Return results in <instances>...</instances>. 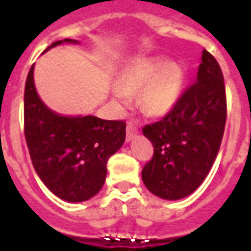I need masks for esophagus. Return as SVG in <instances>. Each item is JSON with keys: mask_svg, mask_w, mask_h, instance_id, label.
<instances>
[{"mask_svg": "<svg viewBox=\"0 0 251 251\" xmlns=\"http://www.w3.org/2000/svg\"><path fill=\"white\" fill-rule=\"evenodd\" d=\"M137 134H138V126H137L136 122H133V121L127 122V127H126V141H131Z\"/></svg>", "mask_w": 251, "mask_h": 251, "instance_id": "1", "label": "esophagus"}]
</instances>
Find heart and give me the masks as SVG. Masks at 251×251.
<instances>
[{
	"label": "heart",
	"instance_id": "1",
	"mask_svg": "<svg viewBox=\"0 0 251 251\" xmlns=\"http://www.w3.org/2000/svg\"><path fill=\"white\" fill-rule=\"evenodd\" d=\"M115 98L140 93V106L151 117H164L177 106L183 87L184 72L177 63H167L158 57H144L131 63L121 72Z\"/></svg>",
	"mask_w": 251,
	"mask_h": 251
}]
</instances>
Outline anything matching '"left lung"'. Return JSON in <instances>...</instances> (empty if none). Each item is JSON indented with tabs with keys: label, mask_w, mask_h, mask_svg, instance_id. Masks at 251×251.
<instances>
[{
	"label": "left lung",
	"mask_w": 251,
	"mask_h": 251,
	"mask_svg": "<svg viewBox=\"0 0 251 251\" xmlns=\"http://www.w3.org/2000/svg\"><path fill=\"white\" fill-rule=\"evenodd\" d=\"M225 125V79L215 57L203 50L196 83L169 114L142 129L154 148L152 160L142 169L145 187L165 200L189 196L215 161Z\"/></svg>",
	"instance_id": "obj_1"
}]
</instances>
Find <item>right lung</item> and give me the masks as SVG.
<instances>
[{"instance_id": "obj_1", "label": "right lung", "mask_w": 251, "mask_h": 251, "mask_svg": "<svg viewBox=\"0 0 251 251\" xmlns=\"http://www.w3.org/2000/svg\"><path fill=\"white\" fill-rule=\"evenodd\" d=\"M64 43L79 44L64 39L44 52ZM33 71L35 64L26 77L24 94L25 138L32 164L41 181L59 199L86 201L103 187L107 160L124 145L126 124L53 111L36 91Z\"/></svg>"}]
</instances>
